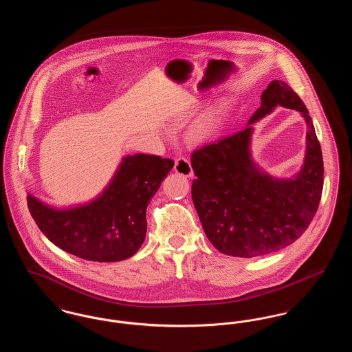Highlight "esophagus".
<instances>
[{
	"instance_id": "esophagus-1",
	"label": "esophagus",
	"mask_w": 352,
	"mask_h": 352,
	"mask_svg": "<svg viewBox=\"0 0 352 352\" xmlns=\"http://www.w3.org/2000/svg\"><path fill=\"white\" fill-rule=\"evenodd\" d=\"M174 170H175V173L182 174L184 177H192V174H194L190 161H188L186 157H184V155H181V157H178V158L175 160Z\"/></svg>"
}]
</instances>
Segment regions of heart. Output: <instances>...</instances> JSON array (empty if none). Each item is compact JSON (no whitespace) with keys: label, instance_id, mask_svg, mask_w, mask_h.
<instances>
[{"label":"heart","instance_id":"heart-1","mask_svg":"<svg viewBox=\"0 0 352 352\" xmlns=\"http://www.w3.org/2000/svg\"><path fill=\"white\" fill-rule=\"evenodd\" d=\"M219 121H220V118H219L218 112H212V113L207 115L206 118H201L199 124L197 125L195 133L201 137H204V135H208V134L215 132V129L218 128Z\"/></svg>","mask_w":352,"mask_h":352}]
</instances>
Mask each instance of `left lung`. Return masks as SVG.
Listing matches in <instances>:
<instances>
[{"instance_id":"1","label":"left lung","mask_w":352,"mask_h":352,"mask_svg":"<svg viewBox=\"0 0 352 352\" xmlns=\"http://www.w3.org/2000/svg\"><path fill=\"white\" fill-rule=\"evenodd\" d=\"M277 104L301 111L308 122V148L302 173L289 182L273 180L251 162L250 124ZM250 125L194 151L197 178L191 195L204 234L219 252L261 257L280 251L301 236L318 210L323 160L309 111L290 85L274 80L261 95Z\"/></svg>"}]
</instances>
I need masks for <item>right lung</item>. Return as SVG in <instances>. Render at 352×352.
<instances>
[{
  "mask_svg": "<svg viewBox=\"0 0 352 352\" xmlns=\"http://www.w3.org/2000/svg\"><path fill=\"white\" fill-rule=\"evenodd\" d=\"M173 166V160L154 154L128 155L96 201L55 210L29 194L28 207L39 230L60 250L89 261L125 260L142 245L146 207Z\"/></svg>",
  "mask_w": 352,
  "mask_h": 352,
  "instance_id": "1",
  "label": "right lung"
}]
</instances>
